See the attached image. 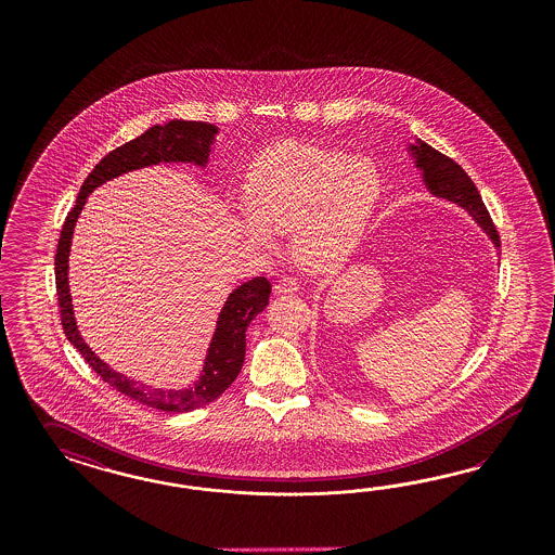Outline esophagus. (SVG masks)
<instances>
[{
  "label": "esophagus",
  "instance_id": "1",
  "mask_svg": "<svg viewBox=\"0 0 555 555\" xmlns=\"http://www.w3.org/2000/svg\"><path fill=\"white\" fill-rule=\"evenodd\" d=\"M299 288H301V285H299L297 279H281V281L274 285L276 293H297Z\"/></svg>",
  "mask_w": 555,
  "mask_h": 555
}]
</instances>
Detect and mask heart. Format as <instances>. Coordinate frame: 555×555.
Returning <instances> with one entry per match:
<instances>
[{
	"instance_id": "1",
	"label": "heart",
	"mask_w": 555,
	"mask_h": 555,
	"mask_svg": "<svg viewBox=\"0 0 555 555\" xmlns=\"http://www.w3.org/2000/svg\"><path fill=\"white\" fill-rule=\"evenodd\" d=\"M383 197V177L364 156L307 144H281L256 158L237 205V232L272 246L293 232L302 269L332 272L356 250Z\"/></svg>"
}]
</instances>
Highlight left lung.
I'll return each instance as SVG.
<instances>
[{"mask_svg": "<svg viewBox=\"0 0 555 555\" xmlns=\"http://www.w3.org/2000/svg\"><path fill=\"white\" fill-rule=\"evenodd\" d=\"M411 154L415 156L417 167L423 170V181L427 189L436 197H443L448 202L457 203L464 209H468L472 218L476 219V223L487 232L492 244L499 248L501 235L496 232L490 214H488L487 205L482 203V197H480L476 185L472 183L470 177L466 175V170L450 156L441 154L421 140L417 144H411Z\"/></svg>", "mask_w": 555, "mask_h": 555, "instance_id": "left-lung-1", "label": "left lung"}]
</instances>
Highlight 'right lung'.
<instances>
[{"instance_id":"add662e5","label":"right lung","mask_w":555,"mask_h":555,"mask_svg":"<svg viewBox=\"0 0 555 555\" xmlns=\"http://www.w3.org/2000/svg\"><path fill=\"white\" fill-rule=\"evenodd\" d=\"M218 128L207 121H185V119H170L163 126H152L144 134L118 146L116 151L103 156L100 165L89 172L75 207L68 211L63 223L56 256H54V276H56V295H59V309H61V323L65 330L68 341L83 356L85 362L98 372L103 383L116 388L121 395L134 399L138 403L146 404L152 409L165 413H189L203 404L216 401L219 395L230 387L240 374L244 356H246V330L250 321L264 311L269 305L270 283L264 276H256L253 281L244 283L232 291L228 301L219 313L218 327L211 337L205 366L199 380L185 390H163L134 383L128 376L109 369L103 360L79 336L77 323L73 318V305L68 293V250L70 237L77 218L83 209L87 195L100 186L101 183L116 179L119 175L135 170V168L151 167L158 163H195L207 165L214 135Z\"/></svg>"}]
</instances>
